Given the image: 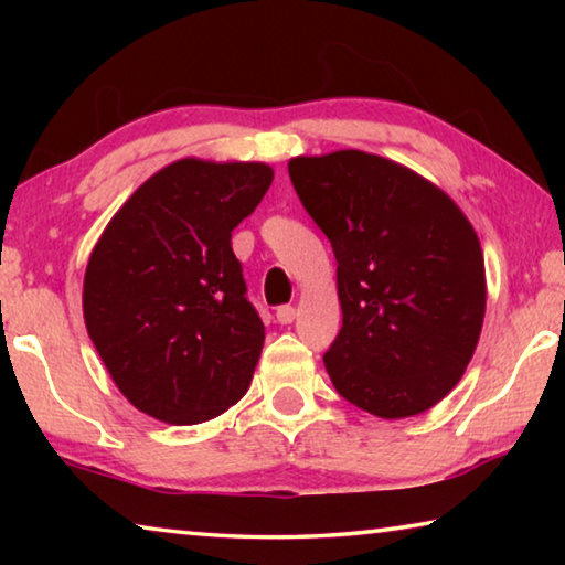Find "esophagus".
<instances>
[{
    "instance_id": "obj_1",
    "label": "esophagus",
    "mask_w": 565,
    "mask_h": 565,
    "mask_svg": "<svg viewBox=\"0 0 565 565\" xmlns=\"http://www.w3.org/2000/svg\"><path fill=\"white\" fill-rule=\"evenodd\" d=\"M294 319H296L294 306H279V309H276V321L279 323H291Z\"/></svg>"
}]
</instances>
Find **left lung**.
<instances>
[{
  "mask_svg": "<svg viewBox=\"0 0 565 565\" xmlns=\"http://www.w3.org/2000/svg\"><path fill=\"white\" fill-rule=\"evenodd\" d=\"M289 177L339 264L343 323L323 353L333 388L379 418L424 414L461 381L481 337L471 222L428 179L359 149L294 157Z\"/></svg>",
  "mask_w": 565,
  "mask_h": 565,
  "instance_id": "8db88e82",
  "label": "left lung"
}]
</instances>
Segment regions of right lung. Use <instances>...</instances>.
Returning <instances> with one entry per match:
<instances>
[{
    "label": "right lung",
    "instance_id": "1",
    "mask_svg": "<svg viewBox=\"0 0 565 565\" xmlns=\"http://www.w3.org/2000/svg\"><path fill=\"white\" fill-rule=\"evenodd\" d=\"M271 181L262 161L179 159L134 191L94 244L84 323L141 414L191 426L246 394L264 323L246 299L232 232Z\"/></svg>",
    "mask_w": 565,
    "mask_h": 565
}]
</instances>
